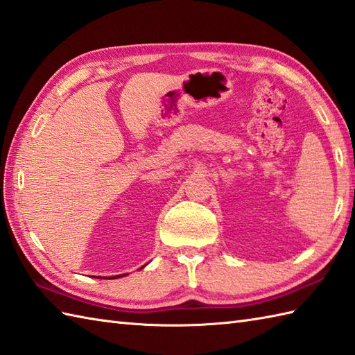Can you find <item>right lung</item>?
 <instances>
[{
  "instance_id": "obj_1",
  "label": "right lung",
  "mask_w": 355,
  "mask_h": 355,
  "mask_svg": "<svg viewBox=\"0 0 355 355\" xmlns=\"http://www.w3.org/2000/svg\"><path fill=\"white\" fill-rule=\"evenodd\" d=\"M114 277H122V276H114ZM114 277H112V279H114Z\"/></svg>"
}]
</instances>
